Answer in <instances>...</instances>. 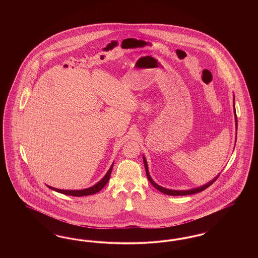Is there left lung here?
I'll return each instance as SVG.
<instances>
[{
	"label": "left lung",
	"mask_w": 258,
	"mask_h": 258,
	"mask_svg": "<svg viewBox=\"0 0 258 258\" xmlns=\"http://www.w3.org/2000/svg\"><path fill=\"white\" fill-rule=\"evenodd\" d=\"M234 109H235V107H234ZM235 121H236V126H237V116H236V112H235ZM143 160H144V165H145V169H146V174H147V178L148 180L150 181V183L153 184L157 189H159L160 191L161 192H163V194H165V195H168V196H188V195H195V194H197V192H200V191H203L204 189H206L208 186H210L211 184H213L218 178H219V176H217L213 181H211L210 183H208L207 184H204V185H202V186H199V187H197V188H192V189H189V190H172V189H167V188H164V187H162V186H160L159 184H156L153 180H152V178H151V176H150V174H149V171H148V165H147V161H146V159L143 157Z\"/></svg>",
	"instance_id": "obj_1"
}]
</instances>
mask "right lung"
Here are the masks:
<instances>
[{
	"instance_id": "obj_1",
	"label": "right lung",
	"mask_w": 258,
	"mask_h": 258,
	"mask_svg": "<svg viewBox=\"0 0 258 258\" xmlns=\"http://www.w3.org/2000/svg\"><path fill=\"white\" fill-rule=\"evenodd\" d=\"M112 168H113V164L111 165V167L109 168L108 172L106 173V175L98 182V184H95V185H93V186H91L89 188L81 189V190H66V189H58V188L52 187V186H49V185H48V187L52 188L55 191L60 192V194H63V195H67V196H73V197H86V196L95 195V194L98 192L100 189H102L103 186L107 184V182L109 181Z\"/></svg>"
}]
</instances>
